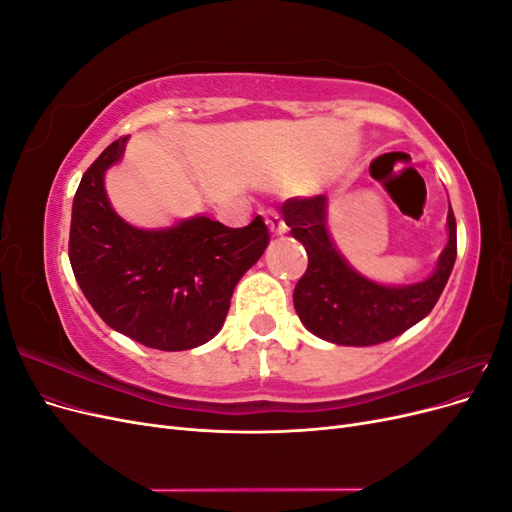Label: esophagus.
<instances>
[{
	"label": "esophagus",
	"mask_w": 512,
	"mask_h": 512,
	"mask_svg": "<svg viewBox=\"0 0 512 512\" xmlns=\"http://www.w3.org/2000/svg\"><path fill=\"white\" fill-rule=\"evenodd\" d=\"M265 224L269 226V230L273 232V235H282V232L286 230V224L282 222V218L275 211H267L265 213Z\"/></svg>",
	"instance_id": "34e87169"
}]
</instances>
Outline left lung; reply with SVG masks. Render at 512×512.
Masks as SVG:
<instances>
[{
    "label": "left lung",
    "instance_id": "8db88e82",
    "mask_svg": "<svg viewBox=\"0 0 512 512\" xmlns=\"http://www.w3.org/2000/svg\"><path fill=\"white\" fill-rule=\"evenodd\" d=\"M282 215L290 235L307 252V271L294 286V309L303 327L337 346H376L421 322L451 277L457 258V224L448 203V243L436 271L408 286H386L361 275L337 250L329 232L327 196L288 198Z\"/></svg>",
    "mask_w": 512,
    "mask_h": 512
}]
</instances>
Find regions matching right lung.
Wrapping results in <instances>:
<instances>
[{
	"label": "right lung",
	"mask_w": 512,
	"mask_h": 512,
	"mask_svg": "<svg viewBox=\"0 0 512 512\" xmlns=\"http://www.w3.org/2000/svg\"><path fill=\"white\" fill-rule=\"evenodd\" d=\"M128 136L87 168L72 203L70 265L85 299L117 333L147 348L179 352L220 333L232 290L269 245L258 218L228 228L207 215L168 228H136L117 215L104 175Z\"/></svg>",
	"instance_id": "obj_1"
}]
</instances>
